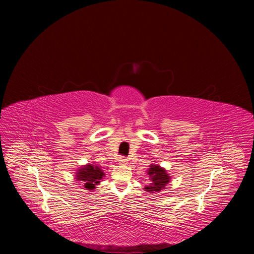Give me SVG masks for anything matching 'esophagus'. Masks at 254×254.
<instances>
[{"label":"esophagus","instance_id":"1","mask_svg":"<svg viewBox=\"0 0 254 254\" xmlns=\"http://www.w3.org/2000/svg\"><path fill=\"white\" fill-rule=\"evenodd\" d=\"M127 159L126 158H124V157H121L120 158V160H119V164L120 165H126L127 164Z\"/></svg>","mask_w":254,"mask_h":254}]
</instances>
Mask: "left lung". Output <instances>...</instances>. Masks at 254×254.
<instances>
[{"label":"left lung","mask_w":254,"mask_h":254,"mask_svg":"<svg viewBox=\"0 0 254 254\" xmlns=\"http://www.w3.org/2000/svg\"><path fill=\"white\" fill-rule=\"evenodd\" d=\"M147 175H149L150 183L145 187V190L148 193H158L165 189L167 183L171 181V176L167 174L166 170L160 165L150 164L149 170L147 171Z\"/></svg>","instance_id":"left-lung-1"}]
</instances>
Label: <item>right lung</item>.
Masks as SVG:
<instances>
[{"label":"right lung","instance_id":"obj_1","mask_svg":"<svg viewBox=\"0 0 254 254\" xmlns=\"http://www.w3.org/2000/svg\"><path fill=\"white\" fill-rule=\"evenodd\" d=\"M103 177H105V173L102 168L93 164L83 165L76 173V179L77 181H81L83 188L89 190H94L95 186L103 179Z\"/></svg>","mask_w":254,"mask_h":254}]
</instances>
